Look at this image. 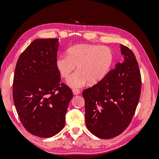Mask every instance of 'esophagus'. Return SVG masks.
Segmentation results:
<instances>
[{
    "label": "esophagus",
    "mask_w": 159,
    "mask_h": 159,
    "mask_svg": "<svg viewBox=\"0 0 159 159\" xmlns=\"http://www.w3.org/2000/svg\"><path fill=\"white\" fill-rule=\"evenodd\" d=\"M74 93L75 95H79L81 93V91L78 89H74Z\"/></svg>",
    "instance_id": "1"
}]
</instances>
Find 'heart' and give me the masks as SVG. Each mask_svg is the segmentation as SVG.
Returning a JSON list of instances; mask_svg holds the SVG:
<instances>
[{
    "instance_id": "heart-1",
    "label": "heart",
    "mask_w": 159,
    "mask_h": 159,
    "mask_svg": "<svg viewBox=\"0 0 159 159\" xmlns=\"http://www.w3.org/2000/svg\"><path fill=\"white\" fill-rule=\"evenodd\" d=\"M111 51L103 47L89 44H80L68 51V57H59L56 66L64 78H70L75 67L78 72L68 81L74 88H80L89 81L98 83L107 75L112 62Z\"/></svg>"
}]
</instances>
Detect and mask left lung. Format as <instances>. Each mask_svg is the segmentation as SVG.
<instances>
[{
  "label": "left lung",
  "instance_id": "left-lung-1",
  "mask_svg": "<svg viewBox=\"0 0 159 159\" xmlns=\"http://www.w3.org/2000/svg\"><path fill=\"white\" fill-rule=\"evenodd\" d=\"M113 44L119 52L113 68L102 80L82 92L86 126L102 139L116 137L129 126L141 87L139 66L133 52L121 44ZM121 55L124 56L122 60Z\"/></svg>",
  "mask_w": 159,
  "mask_h": 159
}]
</instances>
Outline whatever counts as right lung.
Segmentation results:
<instances>
[{
    "instance_id": "obj_1",
    "label": "right lung",
    "mask_w": 159,
    "mask_h": 159,
    "mask_svg": "<svg viewBox=\"0 0 159 159\" xmlns=\"http://www.w3.org/2000/svg\"><path fill=\"white\" fill-rule=\"evenodd\" d=\"M63 47L59 38L36 39L17 61L13 81L14 105L23 126L37 137H52L61 131L74 97L70 86L61 83L56 66Z\"/></svg>"
}]
</instances>
